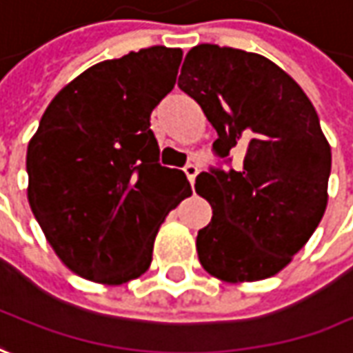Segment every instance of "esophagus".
Returning a JSON list of instances; mask_svg holds the SVG:
<instances>
[{
	"label": "esophagus",
	"mask_w": 353,
	"mask_h": 353,
	"mask_svg": "<svg viewBox=\"0 0 353 353\" xmlns=\"http://www.w3.org/2000/svg\"><path fill=\"white\" fill-rule=\"evenodd\" d=\"M183 172H185V176H188L189 183L193 185L195 183V177H197V174H199V168L195 164H188L185 168H183Z\"/></svg>",
	"instance_id": "1"
}]
</instances>
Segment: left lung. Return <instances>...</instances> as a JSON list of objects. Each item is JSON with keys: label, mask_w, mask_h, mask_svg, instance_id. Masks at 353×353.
Listing matches in <instances>:
<instances>
[{"label": "left lung", "mask_w": 353, "mask_h": 353, "mask_svg": "<svg viewBox=\"0 0 353 353\" xmlns=\"http://www.w3.org/2000/svg\"><path fill=\"white\" fill-rule=\"evenodd\" d=\"M177 85L219 134L213 152L221 162L195 179L213 207L197 234L201 265L230 283L272 277L307 244L326 209L332 152L319 115L281 68L238 48H191ZM232 150L245 156L236 170Z\"/></svg>", "instance_id": "left-lung-1"}]
</instances>
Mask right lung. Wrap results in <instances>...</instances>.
<instances>
[{
  "mask_svg": "<svg viewBox=\"0 0 353 353\" xmlns=\"http://www.w3.org/2000/svg\"><path fill=\"white\" fill-rule=\"evenodd\" d=\"M181 56L152 46L88 68L50 101L29 142L32 214L58 258L85 279L140 277L165 214L191 195L185 174L160 164L150 128Z\"/></svg>",
  "mask_w": 353,
  "mask_h": 353,
  "instance_id": "add662e5",
  "label": "right lung"
}]
</instances>
